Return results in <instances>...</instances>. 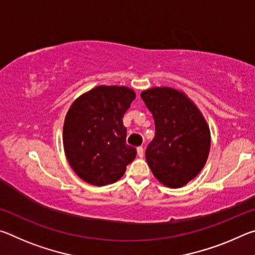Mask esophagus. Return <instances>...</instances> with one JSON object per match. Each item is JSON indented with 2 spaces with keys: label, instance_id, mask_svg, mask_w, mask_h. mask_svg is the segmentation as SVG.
<instances>
[{
  "label": "esophagus",
  "instance_id": "1",
  "mask_svg": "<svg viewBox=\"0 0 255 255\" xmlns=\"http://www.w3.org/2000/svg\"><path fill=\"white\" fill-rule=\"evenodd\" d=\"M137 155L139 157H143L144 156V148L139 146V147H137Z\"/></svg>",
  "mask_w": 255,
  "mask_h": 255
}]
</instances>
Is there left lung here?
<instances>
[{"mask_svg": "<svg viewBox=\"0 0 255 255\" xmlns=\"http://www.w3.org/2000/svg\"><path fill=\"white\" fill-rule=\"evenodd\" d=\"M140 97L155 124V137L145 152L148 166L165 187H183L200 173L208 158V124L183 91L155 86Z\"/></svg>", "mask_w": 255, "mask_h": 255, "instance_id": "obj_1", "label": "left lung"}]
</instances>
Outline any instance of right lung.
Wrapping results in <instances>:
<instances>
[{"label":"right lung","mask_w":255,"mask_h":255,"mask_svg":"<svg viewBox=\"0 0 255 255\" xmlns=\"http://www.w3.org/2000/svg\"><path fill=\"white\" fill-rule=\"evenodd\" d=\"M135 98L127 86L99 85L72 103L64 122V152L85 182L98 187L115 183L136 157V148L126 144L123 124Z\"/></svg>","instance_id":"1"}]
</instances>
